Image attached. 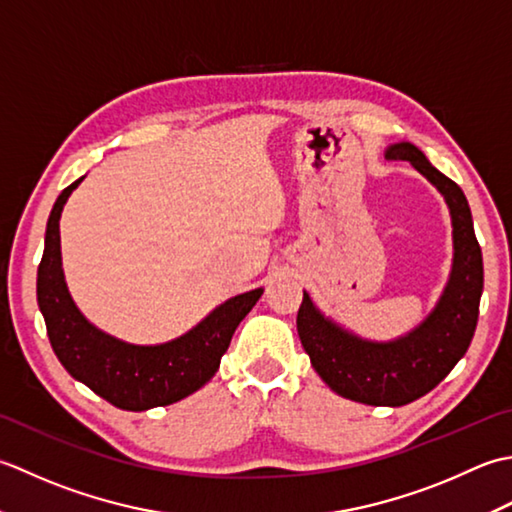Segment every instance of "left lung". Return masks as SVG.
Masks as SVG:
<instances>
[{
  "label": "left lung",
  "mask_w": 512,
  "mask_h": 512,
  "mask_svg": "<svg viewBox=\"0 0 512 512\" xmlns=\"http://www.w3.org/2000/svg\"><path fill=\"white\" fill-rule=\"evenodd\" d=\"M391 161H409L448 203L453 218V271L444 294L420 327L393 342H369L340 329L302 294L298 336L331 391L371 406H402L440 384L473 340L484 289V263L462 187L426 161L413 143H395Z\"/></svg>",
  "instance_id": "8db88e82"
}]
</instances>
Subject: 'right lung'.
I'll list each match as a JSON object with an SVG mask.
<instances>
[{
	"label": "right lung",
	"mask_w": 512,
	"mask_h": 512,
	"mask_svg": "<svg viewBox=\"0 0 512 512\" xmlns=\"http://www.w3.org/2000/svg\"><path fill=\"white\" fill-rule=\"evenodd\" d=\"M68 185L52 205L46 225L44 256L37 269V302L46 320L52 351L72 378L125 411L179 402L198 391L218 371L234 331L263 294V289L229 298L185 336L154 347L128 344L92 327L72 302L59 249V218Z\"/></svg>",
	"instance_id": "add662e5"
}]
</instances>
